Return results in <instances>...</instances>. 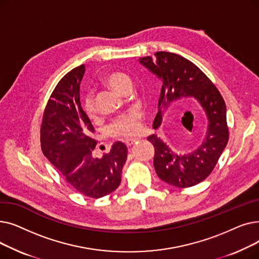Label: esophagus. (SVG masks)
I'll use <instances>...</instances> for the list:
<instances>
[{
	"label": "esophagus",
	"mask_w": 259,
	"mask_h": 259,
	"mask_svg": "<svg viewBox=\"0 0 259 259\" xmlns=\"http://www.w3.org/2000/svg\"><path fill=\"white\" fill-rule=\"evenodd\" d=\"M139 141V139H130V140H127L125 143H126V146L127 147H130L132 146L134 143H137Z\"/></svg>",
	"instance_id": "1"
}]
</instances>
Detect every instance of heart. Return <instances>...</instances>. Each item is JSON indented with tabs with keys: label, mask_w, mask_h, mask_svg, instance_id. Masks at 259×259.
Wrapping results in <instances>:
<instances>
[{
	"label": "heart",
	"mask_w": 259,
	"mask_h": 259,
	"mask_svg": "<svg viewBox=\"0 0 259 259\" xmlns=\"http://www.w3.org/2000/svg\"><path fill=\"white\" fill-rule=\"evenodd\" d=\"M104 84L120 93L126 86L131 85V78L124 72L115 71L107 74L104 77ZM84 108L89 117L92 118L95 116L97 109H95L92 94H87L85 97ZM141 127V113L137 110H131L114 119L110 127H109V131L117 138H131L140 132Z\"/></svg>",
	"instance_id": "1"
}]
</instances>
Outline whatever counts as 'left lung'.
Instances as JSON below:
<instances>
[{
  "label": "left lung",
  "instance_id": "1",
  "mask_svg": "<svg viewBox=\"0 0 259 259\" xmlns=\"http://www.w3.org/2000/svg\"><path fill=\"white\" fill-rule=\"evenodd\" d=\"M140 63L161 81L154 129L160 126L168 106L179 100L194 98L207 114L206 138L190 153H176L155 134L148 138L154 146L153 165L158 178L178 188L195 186L210 175L228 144L225 101L210 78L195 64L179 54L158 51L153 58H140Z\"/></svg>",
  "mask_w": 259,
  "mask_h": 259
}]
</instances>
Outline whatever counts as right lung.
Instances as JSON below:
<instances>
[{"label":"right lung","mask_w":259,"mask_h":259,"mask_svg":"<svg viewBox=\"0 0 259 259\" xmlns=\"http://www.w3.org/2000/svg\"><path fill=\"white\" fill-rule=\"evenodd\" d=\"M84 73V65L75 67L54 88L40 126V147L44 155L76 191L100 198L119 186L128 149L125 144L116 142L103 157L94 156V128L79 101Z\"/></svg>","instance_id":"add662e5"}]
</instances>
